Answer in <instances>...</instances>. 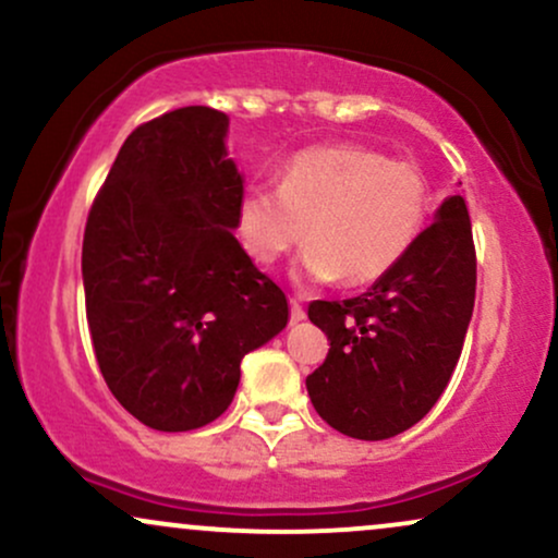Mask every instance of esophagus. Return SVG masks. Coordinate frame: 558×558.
Returning <instances> with one entry per match:
<instances>
[{
	"label": "esophagus",
	"instance_id": "obj_1",
	"mask_svg": "<svg viewBox=\"0 0 558 558\" xmlns=\"http://www.w3.org/2000/svg\"><path fill=\"white\" fill-rule=\"evenodd\" d=\"M306 315H304V306L299 304L296 299H291V323L296 325V323H301V319H304Z\"/></svg>",
	"mask_w": 558,
	"mask_h": 558
}]
</instances>
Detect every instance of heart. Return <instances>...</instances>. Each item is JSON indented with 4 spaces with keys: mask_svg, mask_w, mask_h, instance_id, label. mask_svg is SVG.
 Wrapping results in <instances>:
<instances>
[{
    "mask_svg": "<svg viewBox=\"0 0 558 558\" xmlns=\"http://www.w3.org/2000/svg\"><path fill=\"white\" fill-rule=\"evenodd\" d=\"M427 209L430 185L417 165L356 144L312 146L288 159L278 189L243 191L235 233L262 267H272L310 235L301 278L367 286L412 252Z\"/></svg>",
    "mask_w": 558,
    "mask_h": 558,
    "instance_id": "b5f03b06",
    "label": "heart"
}]
</instances>
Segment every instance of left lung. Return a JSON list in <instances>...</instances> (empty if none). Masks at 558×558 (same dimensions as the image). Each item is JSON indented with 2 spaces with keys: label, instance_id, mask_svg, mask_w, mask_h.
Wrapping results in <instances>:
<instances>
[{
  "label": "left lung",
  "instance_id": "1",
  "mask_svg": "<svg viewBox=\"0 0 558 558\" xmlns=\"http://www.w3.org/2000/svg\"><path fill=\"white\" fill-rule=\"evenodd\" d=\"M477 262L462 196H448L412 252L362 296L312 301L328 336L325 362L306 377L317 414L338 433L386 440L440 399L475 306Z\"/></svg>",
  "mask_w": 558,
  "mask_h": 558
}]
</instances>
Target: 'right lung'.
<instances>
[{
  "label": "right lung",
  "instance_id": "right-lung-1",
  "mask_svg": "<svg viewBox=\"0 0 558 558\" xmlns=\"http://www.w3.org/2000/svg\"><path fill=\"white\" fill-rule=\"evenodd\" d=\"M228 114L181 107L120 146L83 233V291L112 396L151 430L209 425L241 360L288 325L286 293L235 230L243 175Z\"/></svg>",
  "mask_w": 558,
  "mask_h": 558
}]
</instances>
